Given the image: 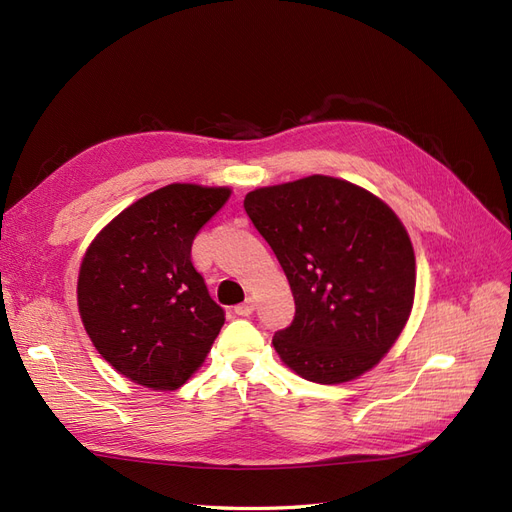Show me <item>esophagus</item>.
Returning <instances> with one entry per match:
<instances>
[{
	"label": "esophagus",
	"instance_id": "obj_1",
	"mask_svg": "<svg viewBox=\"0 0 512 512\" xmlns=\"http://www.w3.org/2000/svg\"><path fill=\"white\" fill-rule=\"evenodd\" d=\"M253 310H255L253 299H246L244 304H238V306L234 308V312H236L238 316H251V314H253Z\"/></svg>",
	"mask_w": 512,
	"mask_h": 512
}]
</instances>
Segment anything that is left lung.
Returning a JSON list of instances; mask_svg holds the SVG:
<instances>
[{
  "instance_id": "left-lung-1",
  "label": "left lung",
  "mask_w": 512,
  "mask_h": 512,
  "mask_svg": "<svg viewBox=\"0 0 512 512\" xmlns=\"http://www.w3.org/2000/svg\"><path fill=\"white\" fill-rule=\"evenodd\" d=\"M244 211L293 291V323L272 337L285 365L308 382L342 384L380 363L415 293L399 217L363 187L325 175L255 189Z\"/></svg>"
}]
</instances>
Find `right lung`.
Returning <instances> with one entry per match:
<instances>
[{
  "label": "right lung",
  "instance_id": "right-lung-1",
  "mask_svg": "<svg viewBox=\"0 0 512 512\" xmlns=\"http://www.w3.org/2000/svg\"><path fill=\"white\" fill-rule=\"evenodd\" d=\"M227 198V187H160L88 246L78 278L82 323L128 380L177 390L204 363L225 312L194 268L192 242Z\"/></svg>",
  "mask_w": 512,
  "mask_h": 512
}]
</instances>
